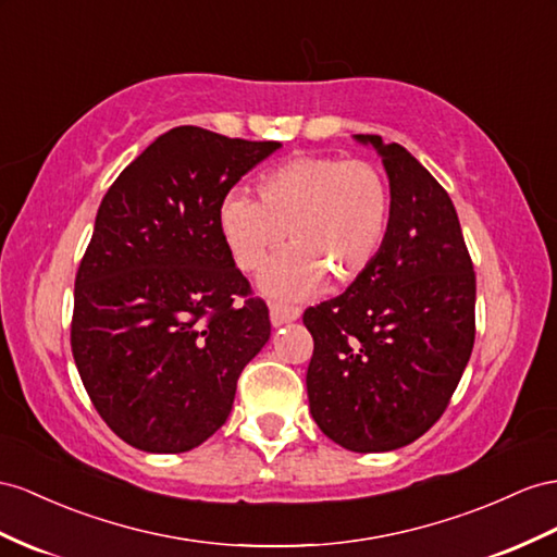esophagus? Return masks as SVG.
Here are the masks:
<instances>
[{"mask_svg": "<svg viewBox=\"0 0 557 557\" xmlns=\"http://www.w3.org/2000/svg\"><path fill=\"white\" fill-rule=\"evenodd\" d=\"M301 315V308L296 306H284V304H270V322L275 326L284 324V322H294Z\"/></svg>", "mask_w": 557, "mask_h": 557, "instance_id": "esophagus-1", "label": "esophagus"}]
</instances>
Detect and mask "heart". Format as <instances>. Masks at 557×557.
I'll list each match as a JSON object with an SVG mask.
<instances>
[{
  "instance_id": "obj_1",
  "label": "heart",
  "mask_w": 557,
  "mask_h": 557,
  "mask_svg": "<svg viewBox=\"0 0 557 557\" xmlns=\"http://www.w3.org/2000/svg\"><path fill=\"white\" fill-rule=\"evenodd\" d=\"M259 202L227 195L221 235L242 270H259L289 233L292 251L265 268L263 292L284 298L315 294L324 277L360 280L386 245L393 221L391 181L369 160L301 154L256 181Z\"/></svg>"
}]
</instances>
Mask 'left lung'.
<instances>
[{"mask_svg": "<svg viewBox=\"0 0 557 557\" xmlns=\"http://www.w3.org/2000/svg\"><path fill=\"white\" fill-rule=\"evenodd\" d=\"M383 157L393 221L367 273L304 312L306 386L320 431L350 451H391L431 428L475 344V270L447 190L400 143Z\"/></svg>", "mask_w": 557, "mask_h": 557, "instance_id": "1", "label": "left lung"}]
</instances>
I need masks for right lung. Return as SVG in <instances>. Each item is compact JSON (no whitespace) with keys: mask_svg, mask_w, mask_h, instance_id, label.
<instances>
[{"mask_svg":"<svg viewBox=\"0 0 557 557\" xmlns=\"http://www.w3.org/2000/svg\"><path fill=\"white\" fill-rule=\"evenodd\" d=\"M277 148L176 126L98 207L75 277L70 346L96 411L126 445L152 454L202 445L270 338L268 306L235 265L219 209Z\"/></svg>","mask_w":557,"mask_h":557,"instance_id":"1","label":"right lung"}]
</instances>
